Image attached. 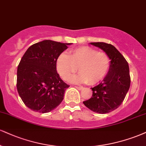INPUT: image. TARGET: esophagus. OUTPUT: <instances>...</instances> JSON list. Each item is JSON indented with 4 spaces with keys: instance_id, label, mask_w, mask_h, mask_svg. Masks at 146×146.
<instances>
[{
    "instance_id": "34e87169",
    "label": "esophagus",
    "mask_w": 146,
    "mask_h": 146,
    "mask_svg": "<svg viewBox=\"0 0 146 146\" xmlns=\"http://www.w3.org/2000/svg\"><path fill=\"white\" fill-rule=\"evenodd\" d=\"M75 88H76L77 89H78L79 90H83V89H84V88L82 86H75Z\"/></svg>"
}]
</instances>
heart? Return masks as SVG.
<instances>
[{"label":"heart","instance_id":"heart-1","mask_svg":"<svg viewBox=\"0 0 146 146\" xmlns=\"http://www.w3.org/2000/svg\"><path fill=\"white\" fill-rule=\"evenodd\" d=\"M111 60L104 52H97L90 47L84 46L71 50L69 56L62 54L56 60V69L61 78L67 80L77 71L80 73L71 77L73 83L96 84L105 78L110 70Z\"/></svg>","mask_w":146,"mask_h":146}]
</instances>
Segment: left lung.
I'll return each mask as SVG.
<instances>
[{"label":"left lung","mask_w":146,"mask_h":146,"mask_svg":"<svg viewBox=\"0 0 146 146\" xmlns=\"http://www.w3.org/2000/svg\"><path fill=\"white\" fill-rule=\"evenodd\" d=\"M107 53L111 60L110 70L103 82L91 88L92 96L84 101L86 107L98 113L116 110L123 102L131 85L129 66L124 56L113 45L103 42L90 43Z\"/></svg>","instance_id":"8db88e82"}]
</instances>
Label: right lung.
Here are the masks:
<instances>
[{
    "label": "right lung",
    "mask_w": 146,
    "mask_h": 146,
    "mask_svg": "<svg viewBox=\"0 0 146 146\" xmlns=\"http://www.w3.org/2000/svg\"><path fill=\"white\" fill-rule=\"evenodd\" d=\"M71 43L44 40L29 47L17 71V90L26 107L45 113L57 108L69 87L56 71V60Z\"/></svg>",
    "instance_id": "right-lung-1"
}]
</instances>
